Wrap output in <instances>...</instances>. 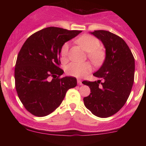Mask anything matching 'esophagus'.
<instances>
[{"label":"esophagus","instance_id":"34e87169","mask_svg":"<svg viewBox=\"0 0 146 146\" xmlns=\"http://www.w3.org/2000/svg\"><path fill=\"white\" fill-rule=\"evenodd\" d=\"M77 83H78V85H82L83 84H82V82L80 80H77Z\"/></svg>","mask_w":146,"mask_h":146}]
</instances>
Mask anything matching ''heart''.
Wrapping results in <instances>:
<instances>
[{"instance_id":"b5f03b06","label":"heart","mask_w":146,"mask_h":146,"mask_svg":"<svg viewBox=\"0 0 146 146\" xmlns=\"http://www.w3.org/2000/svg\"><path fill=\"white\" fill-rule=\"evenodd\" d=\"M77 43L88 52V57L95 64H98L103 60L104 54L99 48L100 42L97 38L90 35H82L77 39ZM69 43L66 42L61 48L60 54L62 60H66L68 55ZM92 66L88 62L70 63L66 67V74L76 78H83L92 71Z\"/></svg>"}]
</instances>
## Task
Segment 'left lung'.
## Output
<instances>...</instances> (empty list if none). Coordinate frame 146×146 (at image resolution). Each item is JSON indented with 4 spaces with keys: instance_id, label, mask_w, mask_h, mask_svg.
<instances>
[{
    "instance_id": "left-lung-1",
    "label": "left lung",
    "mask_w": 146,
    "mask_h": 146,
    "mask_svg": "<svg viewBox=\"0 0 146 146\" xmlns=\"http://www.w3.org/2000/svg\"><path fill=\"white\" fill-rule=\"evenodd\" d=\"M90 33L103 43L106 58L100 68L93 74L98 80L83 82L91 92L83 100L94 115L108 117L123 106L130 94L134 80V58L121 37L102 30Z\"/></svg>"
}]
</instances>
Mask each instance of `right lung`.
Instances as JSON below:
<instances>
[{
  "label": "right lung",
  "instance_id": "right-lung-1",
  "mask_svg": "<svg viewBox=\"0 0 146 146\" xmlns=\"http://www.w3.org/2000/svg\"><path fill=\"white\" fill-rule=\"evenodd\" d=\"M81 31L48 27L34 33L22 46L16 62L15 87L27 111L38 117L53 112L64 98L68 90L76 86L74 77L60 78L62 45Z\"/></svg>",
  "mask_w": 146,
  "mask_h": 146
}]
</instances>
